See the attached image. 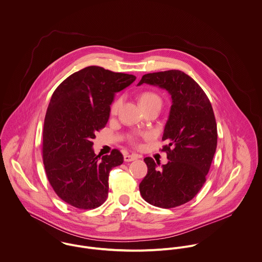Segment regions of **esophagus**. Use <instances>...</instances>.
Masks as SVG:
<instances>
[{"label": "esophagus", "mask_w": 262, "mask_h": 262, "mask_svg": "<svg viewBox=\"0 0 262 262\" xmlns=\"http://www.w3.org/2000/svg\"><path fill=\"white\" fill-rule=\"evenodd\" d=\"M138 158H140L138 155H129V154H125V155L123 156V160H124V162H132V161L137 160Z\"/></svg>", "instance_id": "obj_1"}]
</instances>
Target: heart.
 I'll list each match as a JSON object with an SVG mask.
<instances>
[{
	"instance_id": "obj_1",
	"label": "heart",
	"mask_w": 262,
	"mask_h": 262,
	"mask_svg": "<svg viewBox=\"0 0 262 262\" xmlns=\"http://www.w3.org/2000/svg\"><path fill=\"white\" fill-rule=\"evenodd\" d=\"M155 102H159L161 103V98L158 96L156 93H153V92H144L143 94H141L140 96V104L143 107V106H146V105L152 104V103H155ZM121 105V99H117L115 100L111 107H110V112L111 114H115L119 107Z\"/></svg>"
}]
</instances>
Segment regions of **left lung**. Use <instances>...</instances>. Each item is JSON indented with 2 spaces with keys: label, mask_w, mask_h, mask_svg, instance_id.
<instances>
[{
  "label": "left lung",
  "mask_w": 262,
  "mask_h": 262,
  "mask_svg": "<svg viewBox=\"0 0 262 262\" xmlns=\"http://www.w3.org/2000/svg\"><path fill=\"white\" fill-rule=\"evenodd\" d=\"M166 90L172 100L163 133L167 164L144 159L148 173L140 183L142 198L158 208L171 209L191 201L206 182L216 149L217 133L208 96L188 75L178 70L144 75L138 86Z\"/></svg>",
  "instance_id": "1"
}]
</instances>
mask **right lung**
Wrapping results in <instances>:
<instances>
[{
	"instance_id": "obj_1",
	"label": "right lung",
	"mask_w": 262,
	"mask_h": 262,
	"mask_svg": "<svg viewBox=\"0 0 262 262\" xmlns=\"http://www.w3.org/2000/svg\"><path fill=\"white\" fill-rule=\"evenodd\" d=\"M136 77L90 66L68 77L53 92L43 126V163L55 193L78 209L100 207L108 195V176L121 165L118 150L100 157L95 134L104 127L115 94Z\"/></svg>"
}]
</instances>
